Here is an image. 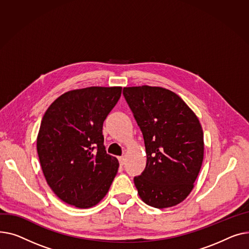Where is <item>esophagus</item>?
I'll return each instance as SVG.
<instances>
[{
  "instance_id": "obj_1",
  "label": "esophagus",
  "mask_w": 249,
  "mask_h": 249,
  "mask_svg": "<svg viewBox=\"0 0 249 249\" xmlns=\"http://www.w3.org/2000/svg\"><path fill=\"white\" fill-rule=\"evenodd\" d=\"M119 160H120V165L121 166L124 165V157H119Z\"/></svg>"
}]
</instances>
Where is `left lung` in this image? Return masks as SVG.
Instances as JSON below:
<instances>
[{
  "instance_id": "left-lung-1",
  "label": "left lung",
  "mask_w": 249,
  "mask_h": 249,
  "mask_svg": "<svg viewBox=\"0 0 249 249\" xmlns=\"http://www.w3.org/2000/svg\"><path fill=\"white\" fill-rule=\"evenodd\" d=\"M144 141L147 165L135 185L148 205L163 209L191 193L204 157V139L194 111L175 92L158 86L124 87Z\"/></svg>"
}]
</instances>
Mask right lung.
Masks as SVG:
<instances>
[{
  "instance_id": "1",
  "label": "right lung",
  "mask_w": 249,
  "mask_h": 249,
  "mask_svg": "<svg viewBox=\"0 0 249 249\" xmlns=\"http://www.w3.org/2000/svg\"><path fill=\"white\" fill-rule=\"evenodd\" d=\"M121 86H91L56 98L44 114L37 152L47 184L69 205L90 208L108 192L119 160L107 154L102 125Z\"/></svg>"
}]
</instances>
